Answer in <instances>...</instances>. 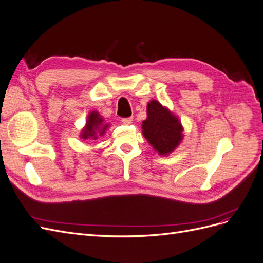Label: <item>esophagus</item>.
<instances>
[{"label": "esophagus", "mask_w": 263, "mask_h": 263, "mask_svg": "<svg viewBox=\"0 0 263 263\" xmlns=\"http://www.w3.org/2000/svg\"><path fill=\"white\" fill-rule=\"evenodd\" d=\"M122 123L124 125H129L133 123V117H127V118H122Z\"/></svg>", "instance_id": "obj_1"}]
</instances>
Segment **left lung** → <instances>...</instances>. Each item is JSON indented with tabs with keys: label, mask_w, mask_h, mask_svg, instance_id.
<instances>
[{
	"label": "left lung",
	"mask_w": 263,
	"mask_h": 263,
	"mask_svg": "<svg viewBox=\"0 0 263 263\" xmlns=\"http://www.w3.org/2000/svg\"><path fill=\"white\" fill-rule=\"evenodd\" d=\"M141 128L144 137L160 156L171 154L184 137V128L179 117L156 100L148 102L147 118L142 122Z\"/></svg>",
	"instance_id": "8db88e82"
}]
</instances>
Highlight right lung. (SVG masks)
Segmentation results:
<instances>
[{
  "label": "right lung",
  "instance_id": "add662e5",
  "mask_svg": "<svg viewBox=\"0 0 263 263\" xmlns=\"http://www.w3.org/2000/svg\"><path fill=\"white\" fill-rule=\"evenodd\" d=\"M108 127L109 124L104 123V118L98 110H92L87 115L85 126L80 133V137L84 140H97L105 134Z\"/></svg>",
  "mask_w": 263,
  "mask_h": 263
}]
</instances>
